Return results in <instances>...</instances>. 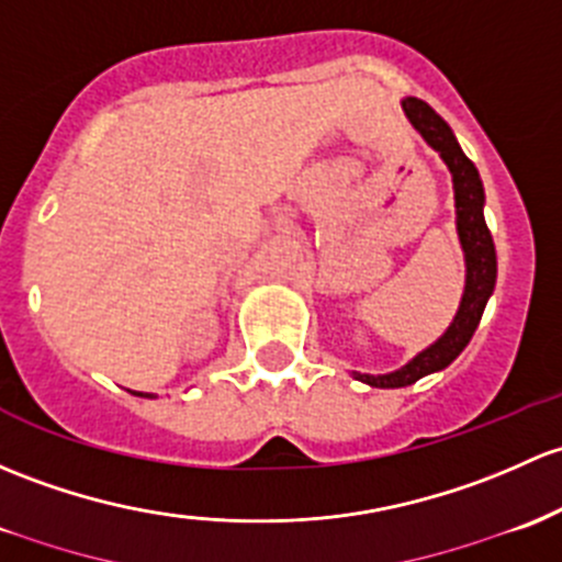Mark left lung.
Listing matches in <instances>:
<instances>
[{
  "mask_svg": "<svg viewBox=\"0 0 562 562\" xmlns=\"http://www.w3.org/2000/svg\"><path fill=\"white\" fill-rule=\"evenodd\" d=\"M401 108H404L412 126H415L417 132L423 134V139L439 153L441 161H445L447 169L452 172L454 223H458L460 247H463L465 256V288L458 306V315H454L450 328H447L445 336L436 339L428 350H423L420 356H415L409 363L401 366L398 371H390V374L374 376L352 371L356 380L366 382V385L371 387H406L425 374L447 369V366L465 350V345H469L471 336H474L476 326H480L484 304L493 296L495 274H498L493 236H490V228L487 223H484L482 212L484 188L480 172H476L474 164L469 161V156L460 150L458 139H454L452 128L447 126L445 117L430 108V104H425L423 99L406 97L404 102H401Z\"/></svg>",
  "mask_w": 562,
  "mask_h": 562,
  "instance_id": "1",
  "label": "left lung"
}]
</instances>
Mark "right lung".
Returning a JSON list of instances; mask_svg holds the SVG:
<instances>
[{
    "instance_id": "obj_1",
    "label": "right lung",
    "mask_w": 562,
    "mask_h": 562,
    "mask_svg": "<svg viewBox=\"0 0 562 562\" xmlns=\"http://www.w3.org/2000/svg\"><path fill=\"white\" fill-rule=\"evenodd\" d=\"M134 395H142V398H153V393H134Z\"/></svg>"
}]
</instances>
